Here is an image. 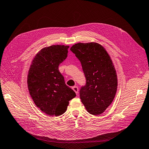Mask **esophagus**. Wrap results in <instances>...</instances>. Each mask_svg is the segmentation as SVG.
Masks as SVG:
<instances>
[{
  "label": "esophagus",
  "mask_w": 149,
  "mask_h": 149,
  "mask_svg": "<svg viewBox=\"0 0 149 149\" xmlns=\"http://www.w3.org/2000/svg\"><path fill=\"white\" fill-rule=\"evenodd\" d=\"M72 90H73L75 92L76 94H78V87H77V86H74V87H72Z\"/></svg>",
  "instance_id": "esophagus-1"
}]
</instances>
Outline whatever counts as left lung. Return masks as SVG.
<instances>
[{
  "label": "left lung",
  "mask_w": 149,
  "mask_h": 149,
  "mask_svg": "<svg viewBox=\"0 0 149 149\" xmlns=\"http://www.w3.org/2000/svg\"><path fill=\"white\" fill-rule=\"evenodd\" d=\"M70 50L81 62L86 80L80 90L81 102L89 113L101 114L113 101L117 88L116 71L110 55L95 42H79Z\"/></svg>",
  "instance_id": "obj_1"
}]
</instances>
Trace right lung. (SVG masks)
I'll list each match as a JSON object with an SVG mask.
<instances>
[{"label": "right lung", "instance_id": "add662e5", "mask_svg": "<svg viewBox=\"0 0 149 149\" xmlns=\"http://www.w3.org/2000/svg\"><path fill=\"white\" fill-rule=\"evenodd\" d=\"M69 46L52 45L39 51L30 67L29 91L38 108L47 115L58 116L67 110L69 101L76 96L66 85L58 65L68 57Z\"/></svg>", "mask_w": 149, "mask_h": 149}]
</instances>
